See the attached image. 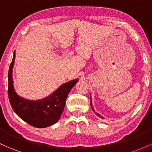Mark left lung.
Wrapping results in <instances>:
<instances>
[{
  "label": "left lung",
  "instance_id": "left-lung-1",
  "mask_svg": "<svg viewBox=\"0 0 152 152\" xmlns=\"http://www.w3.org/2000/svg\"><path fill=\"white\" fill-rule=\"evenodd\" d=\"M91 107H92V102H91ZM92 109H93V111H94V112H95V111H94V109H93V107H92ZM96 115H97V116H99V117H102V118H104V117H102V116H101V115H100V114H98V113H96Z\"/></svg>",
  "mask_w": 152,
  "mask_h": 152
}]
</instances>
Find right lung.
<instances>
[{"instance_id": "add662e5", "label": "right lung", "mask_w": 152, "mask_h": 152, "mask_svg": "<svg viewBox=\"0 0 152 152\" xmlns=\"http://www.w3.org/2000/svg\"><path fill=\"white\" fill-rule=\"evenodd\" d=\"M15 53L8 71V98L15 113L24 121L36 128H45L56 123L61 116L66 100L71 88L78 82L72 80L61 86L53 94L41 100H28L19 96L13 86V67Z\"/></svg>"}]
</instances>
